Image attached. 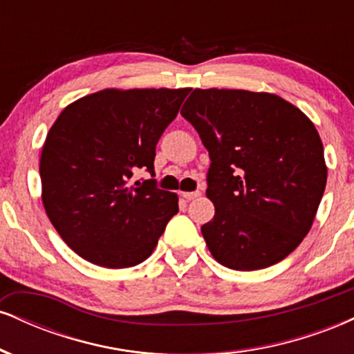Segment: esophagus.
Segmentation results:
<instances>
[{
	"label": "esophagus",
	"mask_w": 354,
	"mask_h": 354,
	"mask_svg": "<svg viewBox=\"0 0 354 354\" xmlns=\"http://www.w3.org/2000/svg\"><path fill=\"white\" fill-rule=\"evenodd\" d=\"M181 196L185 198V200L191 201V200H194V198L201 196V193H200V191H183V193H181Z\"/></svg>",
	"instance_id": "obj_1"
}]
</instances>
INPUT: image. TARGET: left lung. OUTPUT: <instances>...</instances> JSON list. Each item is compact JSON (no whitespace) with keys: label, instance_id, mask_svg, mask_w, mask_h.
Listing matches in <instances>:
<instances>
[{"label":"left lung","instance_id":"obj_1","mask_svg":"<svg viewBox=\"0 0 354 354\" xmlns=\"http://www.w3.org/2000/svg\"><path fill=\"white\" fill-rule=\"evenodd\" d=\"M208 149L206 196L214 216L201 226L209 253L238 271L263 270L310 233L328 168L313 121L273 93L194 89L183 104Z\"/></svg>","mask_w":354,"mask_h":354}]
</instances>
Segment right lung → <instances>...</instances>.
I'll return each mask as SVG.
<instances>
[{
    "instance_id": "add662e5",
    "label": "right lung",
    "mask_w": 354,
    "mask_h": 354,
    "mask_svg": "<svg viewBox=\"0 0 354 354\" xmlns=\"http://www.w3.org/2000/svg\"><path fill=\"white\" fill-rule=\"evenodd\" d=\"M191 88H108L68 104L39 158L41 200L63 241L86 261L111 270L143 263L178 213V194L156 181V143Z\"/></svg>"
}]
</instances>
